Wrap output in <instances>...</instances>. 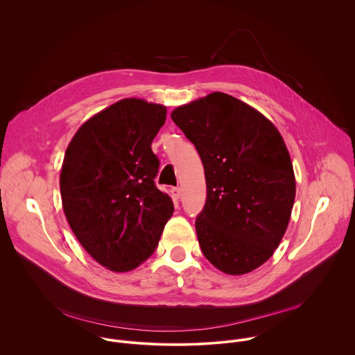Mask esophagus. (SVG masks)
Instances as JSON below:
<instances>
[{
    "mask_svg": "<svg viewBox=\"0 0 355 355\" xmlns=\"http://www.w3.org/2000/svg\"><path fill=\"white\" fill-rule=\"evenodd\" d=\"M171 194H172V198H173L175 201H178V200L180 198V196H182L180 187H172V189H171Z\"/></svg>",
    "mask_w": 355,
    "mask_h": 355,
    "instance_id": "esophagus-1",
    "label": "esophagus"
}]
</instances>
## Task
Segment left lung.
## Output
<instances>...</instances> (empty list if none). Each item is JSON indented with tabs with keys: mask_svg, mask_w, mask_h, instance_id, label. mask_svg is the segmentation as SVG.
Masks as SVG:
<instances>
[{
	"mask_svg": "<svg viewBox=\"0 0 355 355\" xmlns=\"http://www.w3.org/2000/svg\"><path fill=\"white\" fill-rule=\"evenodd\" d=\"M173 123L194 144L206 180L196 220L203 255L228 275H245L277 249L295 200L286 144L258 110L224 93L176 107Z\"/></svg>",
	"mask_w": 355,
	"mask_h": 355,
	"instance_id": "obj_1",
	"label": "left lung"
}]
</instances>
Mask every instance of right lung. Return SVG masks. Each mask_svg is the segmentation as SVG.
<instances>
[{
	"label": "right lung",
	"mask_w": 355,
	"mask_h": 355,
	"mask_svg": "<svg viewBox=\"0 0 355 355\" xmlns=\"http://www.w3.org/2000/svg\"><path fill=\"white\" fill-rule=\"evenodd\" d=\"M166 107L125 98L87 120L67 148L60 191L80 245L114 272L135 269L157 249L172 200L155 186L152 142Z\"/></svg>",
	"instance_id": "1"
}]
</instances>
